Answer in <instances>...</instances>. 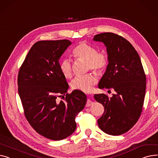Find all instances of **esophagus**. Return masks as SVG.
Returning a JSON list of instances; mask_svg holds the SVG:
<instances>
[{
	"mask_svg": "<svg viewBox=\"0 0 158 158\" xmlns=\"http://www.w3.org/2000/svg\"><path fill=\"white\" fill-rule=\"evenodd\" d=\"M92 104H93V102H91V100L90 99H88V100H87V103H86V107H89V106H91Z\"/></svg>",
	"mask_w": 158,
	"mask_h": 158,
	"instance_id": "esophagus-1",
	"label": "esophagus"
}]
</instances>
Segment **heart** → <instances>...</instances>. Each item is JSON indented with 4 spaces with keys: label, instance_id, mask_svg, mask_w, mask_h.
Wrapping results in <instances>:
<instances>
[{
    "label": "heart",
    "instance_id": "1",
    "mask_svg": "<svg viewBox=\"0 0 158 158\" xmlns=\"http://www.w3.org/2000/svg\"><path fill=\"white\" fill-rule=\"evenodd\" d=\"M72 55L79 60L87 61L88 69H92L98 73L102 72L107 66L108 58L103 52H98L96 48L86 43H81L72 50ZM59 69L65 78H70L72 75L71 61L64 58L60 61ZM97 82V77L93 73L77 76L71 82L72 88L85 92L91 90L93 86Z\"/></svg>",
    "mask_w": 158,
    "mask_h": 158
}]
</instances>
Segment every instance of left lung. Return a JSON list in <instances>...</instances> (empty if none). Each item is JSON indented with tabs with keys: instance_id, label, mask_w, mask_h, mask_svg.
Listing matches in <instances>:
<instances>
[{
	"instance_id": "8db88e82",
	"label": "left lung",
	"mask_w": 158,
	"mask_h": 158,
	"mask_svg": "<svg viewBox=\"0 0 158 158\" xmlns=\"http://www.w3.org/2000/svg\"><path fill=\"white\" fill-rule=\"evenodd\" d=\"M93 40L104 44L108 56L98 88L115 91L110 98L103 93L94 95L105 109L98 124L107 134L120 135L129 131L141 114L146 89L144 70L138 52L123 37L106 32L94 35Z\"/></svg>"
}]
</instances>
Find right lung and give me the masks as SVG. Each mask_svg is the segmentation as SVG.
Returning <instances> with one entry per match:
<instances>
[{
  "instance_id": "right-lung-1",
  "label": "right lung",
  "mask_w": 158,
  "mask_h": 158,
  "mask_svg": "<svg viewBox=\"0 0 158 158\" xmlns=\"http://www.w3.org/2000/svg\"><path fill=\"white\" fill-rule=\"evenodd\" d=\"M71 44L67 39L37 42L18 73V93L27 121L39 134L52 140L74 132L75 118L87 100L80 90L67 93L69 86L59 69V60ZM61 96L64 100L60 101Z\"/></svg>"
}]
</instances>
